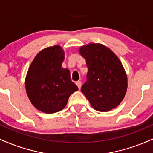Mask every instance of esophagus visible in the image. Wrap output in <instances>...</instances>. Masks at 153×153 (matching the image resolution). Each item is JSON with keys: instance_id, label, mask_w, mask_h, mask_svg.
Wrapping results in <instances>:
<instances>
[{"instance_id": "esophagus-1", "label": "esophagus", "mask_w": 153, "mask_h": 153, "mask_svg": "<svg viewBox=\"0 0 153 153\" xmlns=\"http://www.w3.org/2000/svg\"><path fill=\"white\" fill-rule=\"evenodd\" d=\"M76 85H77V86L78 87V88L80 89V88H81V85H82V82L80 81L76 82Z\"/></svg>"}]
</instances>
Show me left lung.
<instances>
[{"instance_id":"left-lung-1","label":"left lung","mask_w":153,"mask_h":153,"mask_svg":"<svg viewBox=\"0 0 153 153\" xmlns=\"http://www.w3.org/2000/svg\"><path fill=\"white\" fill-rule=\"evenodd\" d=\"M79 52L88 69L81 91L91 106L102 112L117 108L127 89V73L118 57L101 44L84 45Z\"/></svg>"}]
</instances>
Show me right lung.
I'll use <instances>...</instances> for the list:
<instances>
[{
  "label": "right lung",
  "instance_id": "add662e5",
  "mask_svg": "<svg viewBox=\"0 0 153 153\" xmlns=\"http://www.w3.org/2000/svg\"><path fill=\"white\" fill-rule=\"evenodd\" d=\"M65 52L59 45L40 51L33 59L25 79L26 94L36 109L46 114L62 110L70 96L78 90L63 68Z\"/></svg>",
  "mask_w": 153,
  "mask_h": 153
}]
</instances>
